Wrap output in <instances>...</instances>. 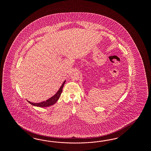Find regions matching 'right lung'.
Here are the masks:
<instances>
[{"label": "right lung", "instance_id": "add662e5", "mask_svg": "<svg viewBox=\"0 0 151 151\" xmlns=\"http://www.w3.org/2000/svg\"><path fill=\"white\" fill-rule=\"evenodd\" d=\"M65 81H66V80L64 81L63 83L61 86V87H60L59 90L55 93V95L54 96H52L50 99H49L48 100L45 101H42L41 102H39V103H34V102H31L27 100V102L32 105L37 106V107H49V106L53 105L59 100L60 95L62 93V91H63V88L64 87Z\"/></svg>", "mask_w": 151, "mask_h": 151}]
</instances>
